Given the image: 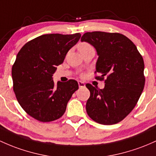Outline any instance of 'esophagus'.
Instances as JSON below:
<instances>
[{
    "instance_id": "obj_1",
    "label": "esophagus",
    "mask_w": 156,
    "mask_h": 156,
    "mask_svg": "<svg viewBox=\"0 0 156 156\" xmlns=\"http://www.w3.org/2000/svg\"><path fill=\"white\" fill-rule=\"evenodd\" d=\"M78 87H79V88H82V87H85L84 82L78 81Z\"/></svg>"
}]
</instances>
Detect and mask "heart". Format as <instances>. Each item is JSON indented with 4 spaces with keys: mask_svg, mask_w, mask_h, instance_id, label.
<instances>
[{
    "mask_svg": "<svg viewBox=\"0 0 156 156\" xmlns=\"http://www.w3.org/2000/svg\"><path fill=\"white\" fill-rule=\"evenodd\" d=\"M92 48V47L90 44H87V43H81V44H79V45H78V49H79V51L81 52L82 50H86V49H91Z\"/></svg>",
    "mask_w": 156,
    "mask_h": 156,
    "instance_id": "heart-1",
    "label": "heart"
}]
</instances>
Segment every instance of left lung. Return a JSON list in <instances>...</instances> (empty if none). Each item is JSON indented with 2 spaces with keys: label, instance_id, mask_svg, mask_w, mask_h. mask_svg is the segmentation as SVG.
Wrapping results in <instances>:
<instances>
[{
  "label": "left lung",
  "instance_id": "left-lung-1",
  "mask_svg": "<svg viewBox=\"0 0 156 156\" xmlns=\"http://www.w3.org/2000/svg\"><path fill=\"white\" fill-rule=\"evenodd\" d=\"M82 42L95 47L98 58L96 71L104 89L86 87L90 92L86 109L95 122L112 125L122 121L136 107L145 83L144 63L136 46L125 35L104 32H86Z\"/></svg>",
  "mask_w": 156,
  "mask_h": 156
}]
</instances>
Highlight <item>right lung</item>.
I'll return each instance as SVG.
<instances>
[{
	"instance_id": "right-lung-1",
	"label": "right lung",
	"mask_w": 156,
	"mask_h": 156,
	"mask_svg": "<svg viewBox=\"0 0 156 156\" xmlns=\"http://www.w3.org/2000/svg\"><path fill=\"white\" fill-rule=\"evenodd\" d=\"M81 34H47L27 42L18 53L12 69L17 100L27 114L42 122L58 119L66 111L78 82L55 84L52 75Z\"/></svg>"
}]
</instances>
